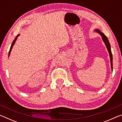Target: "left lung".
Returning <instances> with one entry per match:
<instances>
[{"label": "left lung", "instance_id": "left-lung-1", "mask_svg": "<svg viewBox=\"0 0 122 122\" xmlns=\"http://www.w3.org/2000/svg\"><path fill=\"white\" fill-rule=\"evenodd\" d=\"M94 31L97 33L100 36H102V39L103 41V42H104L105 45L107 48V50H108V52L109 53V56H110V64H111V71H113V67H112V53H111V46L110 44L109 43V41L108 39V38L105 36L103 33H102L101 30H99V29H95L94 30Z\"/></svg>", "mask_w": 122, "mask_h": 122}]
</instances>
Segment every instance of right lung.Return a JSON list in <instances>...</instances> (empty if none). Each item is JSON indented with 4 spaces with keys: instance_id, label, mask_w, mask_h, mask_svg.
Listing matches in <instances>:
<instances>
[{
    "instance_id": "obj_1",
    "label": "right lung",
    "mask_w": 122,
    "mask_h": 122,
    "mask_svg": "<svg viewBox=\"0 0 122 122\" xmlns=\"http://www.w3.org/2000/svg\"><path fill=\"white\" fill-rule=\"evenodd\" d=\"M19 36H20V34H18L17 36H16L15 38V39H14V40H13V42H12V45H11V47H10V51H9V57L10 55V54H11V51H12V48H13V46H14V45L15 44V41H16V40H17L18 37Z\"/></svg>"
}]
</instances>
